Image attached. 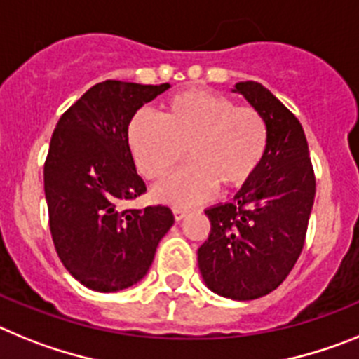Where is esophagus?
<instances>
[{
	"mask_svg": "<svg viewBox=\"0 0 359 359\" xmlns=\"http://www.w3.org/2000/svg\"><path fill=\"white\" fill-rule=\"evenodd\" d=\"M186 215H188V210H186V208H173V217H175L177 222H179V220H182Z\"/></svg>",
	"mask_w": 359,
	"mask_h": 359,
	"instance_id": "esophagus-1",
	"label": "esophagus"
}]
</instances>
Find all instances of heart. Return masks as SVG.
<instances>
[{
  "mask_svg": "<svg viewBox=\"0 0 359 359\" xmlns=\"http://www.w3.org/2000/svg\"><path fill=\"white\" fill-rule=\"evenodd\" d=\"M135 166L144 179L161 180L182 161L189 164L161 184L157 198L189 205L217 186L233 191L253 179L267 151V124L251 106H236L222 93L191 88L175 93L161 114L137 111L126 132Z\"/></svg>",
  "mask_w": 359,
  "mask_h": 359,
  "instance_id": "1",
  "label": "heart"
}]
</instances>
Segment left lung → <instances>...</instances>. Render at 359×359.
I'll list each match as a JSON object with an SVG mask.
<instances>
[{
  "label": "left lung",
  "instance_id": "left-lung-1",
  "mask_svg": "<svg viewBox=\"0 0 359 359\" xmlns=\"http://www.w3.org/2000/svg\"><path fill=\"white\" fill-rule=\"evenodd\" d=\"M235 92L266 121L267 151L231 202L205 210L211 229L197 255L211 291L231 300H255L278 287L300 257L316 179L294 114L255 81L236 83Z\"/></svg>",
  "mask_w": 359,
  "mask_h": 359
}]
</instances>
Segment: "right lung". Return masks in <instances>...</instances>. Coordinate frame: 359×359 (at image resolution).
<instances>
[{
    "instance_id": "add662e5",
    "label": "right lung",
    "mask_w": 359,
    "mask_h": 359,
    "mask_svg": "<svg viewBox=\"0 0 359 359\" xmlns=\"http://www.w3.org/2000/svg\"><path fill=\"white\" fill-rule=\"evenodd\" d=\"M162 85L102 81L61 115L45 161V197L57 257L85 287L115 292L148 273L175 218L168 205L121 210L146 193L128 146V124Z\"/></svg>"
}]
</instances>
